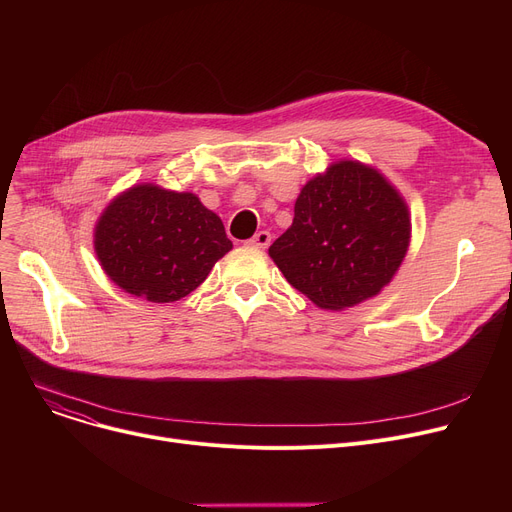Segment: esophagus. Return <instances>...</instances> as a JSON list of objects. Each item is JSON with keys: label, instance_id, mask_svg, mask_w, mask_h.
I'll return each mask as SVG.
<instances>
[{"label": "esophagus", "instance_id": "1", "mask_svg": "<svg viewBox=\"0 0 512 512\" xmlns=\"http://www.w3.org/2000/svg\"><path fill=\"white\" fill-rule=\"evenodd\" d=\"M270 242H272V234L267 230H259L253 238L247 240V245L255 247V249H267V247H270Z\"/></svg>", "mask_w": 512, "mask_h": 512}]
</instances>
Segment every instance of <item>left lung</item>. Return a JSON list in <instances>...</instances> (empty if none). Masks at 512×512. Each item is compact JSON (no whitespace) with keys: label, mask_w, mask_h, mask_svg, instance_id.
Returning a JSON list of instances; mask_svg holds the SVG:
<instances>
[{"label":"left lung","mask_w":512,"mask_h":512,"mask_svg":"<svg viewBox=\"0 0 512 512\" xmlns=\"http://www.w3.org/2000/svg\"><path fill=\"white\" fill-rule=\"evenodd\" d=\"M409 238V209L390 182L359 161H338L303 186L292 226L270 257L292 288L340 311L392 280Z\"/></svg>","instance_id":"1"}]
</instances>
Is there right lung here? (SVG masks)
I'll list each match as a JSON object with an SVG mask.
<instances>
[{
	"mask_svg": "<svg viewBox=\"0 0 512 512\" xmlns=\"http://www.w3.org/2000/svg\"><path fill=\"white\" fill-rule=\"evenodd\" d=\"M230 249L222 220L193 193L153 184L116 197L95 228V253L105 274L151 303L191 294Z\"/></svg>",
	"mask_w": 512,
	"mask_h": 512,
	"instance_id": "add662e5",
	"label": "right lung"
}]
</instances>
